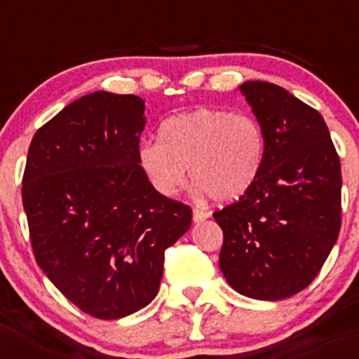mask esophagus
<instances>
[{"mask_svg": "<svg viewBox=\"0 0 359 359\" xmlns=\"http://www.w3.org/2000/svg\"><path fill=\"white\" fill-rule=\"evenodd\" d=\"M206 218H210L208 211H205L201 208L192 210V220H194V222H203V220H206Z\"/></svg>", "mask_w": 359, "mask_h": 359, "instance_id": "1", "label": "esophagus"}]
</instances>
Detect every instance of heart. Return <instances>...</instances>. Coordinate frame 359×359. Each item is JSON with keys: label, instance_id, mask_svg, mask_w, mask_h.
I'll use <instances>...</instances> for the list:
<instances>
[{"label": "heart", "instance_id": "b5f03b06", "mask_svg": "<svg viewBox=\"0 0 359 359\" xmlns=\"http://www.w3.org/2000/svg\"><path fill=\"white\" fill-rule=\"evenodd\" d=\"M266 139L262 123L248 113L201 107L168 118L160 141L139 144L137 161L158 194L172 198L186 182L213 201L241 198L258 177Z\"/></svg>", "mask_w": 359, "mask_h": 359}]
</instances>
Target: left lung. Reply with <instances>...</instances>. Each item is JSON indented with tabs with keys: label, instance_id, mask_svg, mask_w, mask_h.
<instances>
[{
	"label": "left lung",
	"instance_id": "left-lung-1",
	"mask_svg": "<svg viewBox=\"0 0 359 359\" xmlns=\"http://www.w3.org/2000/svg\"><path fill=\"white\" fill-rule=\"evenodd\" d=\"M266 139L262 170L237 201L217 210L220 270L252 299L278 301L308 287L341 230V160L325 120L280 86H241Z\"/></svg>",
	"mask_w": 359,
	"mask_h": 359
}]
</instances>
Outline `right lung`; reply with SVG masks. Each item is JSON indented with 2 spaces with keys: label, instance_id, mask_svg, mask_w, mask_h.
Segmentation results:
<instances>
[{
  "label": "right lung",
  "instance_id": "obj_1",
  "mask_svg": "<svg viewBox=\"0 0 359 359\" xmlns=\"http://www.w3.org/2000/svg\"><path fill=\"white\" fill-rule=\"evenodd\" d=\"M144 101L96 90L34 134L22 203L37 265L79 309L116 320L148 306L191 206L158 194L139 167Z\"/></svg>",
  "mask_w": 359,
  "mask_h": 359
}]
</instances>
